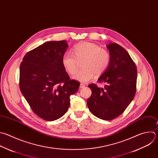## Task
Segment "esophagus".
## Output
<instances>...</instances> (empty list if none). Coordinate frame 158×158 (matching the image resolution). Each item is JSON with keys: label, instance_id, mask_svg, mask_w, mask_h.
I'll return each mask as SVG.
<instances>
[{"label": "esophagus", "instance_id": "obj_1", "mask_svg": "<svg viewBox=\"0 0 158 158\" xmlns=\"http://www.w3.org/2000/svg\"><path fill=\"white\" fill-rule=\"evenodd\" d=\"M85 85L84 84H80V88H84Z\"/></svg>", "mask_w": 158, "mask_h": 158}]
</instances>
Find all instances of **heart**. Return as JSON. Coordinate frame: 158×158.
Here are the masks:
<instances>
[{"mask_svg":"<svg viewBox=\"0 0 158 158\" xmlns=\"http://www.w3.org/2000/svg\"><path fill=\"white\" fill-rule=\"evenodd\" d=\"M82 63V69L77 71L73 76L74 79L86 83L96 75L99 76L106 71L111 61L109 52L100 46L90 42L78 44L73 48V54L66 52L62 57V64L64 69L73 74L78 66V61Z\"/></svg>","mask_w":158,"mask_h":158,"instance_id":"1","label":"heart"}]
</instances>
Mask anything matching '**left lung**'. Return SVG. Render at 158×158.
I'll return each mask as SVG.
<instances>
[{
  "instance_id": "1",
  "label": "left lung",
  "mask_w": 158,
  "mask_h": 158,
  "mask_svg": "<svg viewBox=\"0 0 158 158\" xmlns=\"http://www.w3.org/2000/svg\"><path fill=\"white\" fill-rule=\"evenodd\" d=\"M107 48L110 64L98 79L105 86L89 84L92 94L87 100L92 114L104 120H113L124 112L135 95L137 79L136 64L126 49L113 43Z\"/></svg>"
}]
</instances>
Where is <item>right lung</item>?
<instances>
[{
	"label": "right lung",
	"mask_w": 158,
	"mask_h": 158,
	"mask_svg": "<svg viewBox=\"0 0 158 158\" xmlns=\"http://www.w3.org/2000/svg\"><path fill=\"white\" fill-rule=\"evenodd\" d=\"M67 47L64 40L46 42L27 52L20 64V90L32 111L44 120L63 117L69 107L70 96L80 85L70 79L63 66Z\"/></svg>",
	"instance_id": "1"
}]
</instances>
